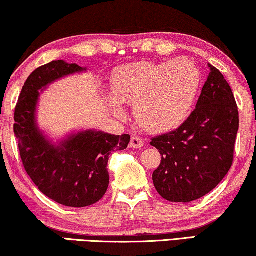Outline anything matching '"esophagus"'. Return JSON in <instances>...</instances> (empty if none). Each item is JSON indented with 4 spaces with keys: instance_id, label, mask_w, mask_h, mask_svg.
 <instances>
[{
    "instance_id": "esophagus-1",
    "label": "esophagus",
    "mask_w": 256,
    "mask_h": 256,
    "mask_svg": "<svg viewBox=\"0 0 256 256\" xmlns=\"http://www.w3.org/2000/svg\"><path fill=\"white\" fill-rule=\"evenodd\" d=\"M144 146V140L138 138V137H132L130 143H129V148L130 149H140Z\"/></svg>"
}]
</instances>
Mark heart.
Instances as JSON below:
<instances>
[{
  "mask_svg": "<svg viewBox=\"0 0 256 256\" xmlns=\"http://www.w3.org/2000/svg\"><path fill=\"white\" fill-rule=\"evenodd\" d=\"M201 84V72L187 58L164 64L135 62L116 70L113 96H107V102L118 116L124 114L120 102L134 104L140 127L152 134H164L188 120Z\"/></svg>",
  "mask_w": 256,
  "mask_h": 256,
  "instance_id": "b5f03b06",
  "label": "heart"
}]
</instances>
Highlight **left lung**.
Returning <instances> with one entry per match:
<instances>
[{
    "mask_svg": "<svg viewBox=\"0 0 256 256\" xmlns=\"http://www.w3.org/2000/svg\"><path fill=\"white\" fill-rule=\"evenodd\" d=\"M208 66L210 74L188 120L150 142L162 154L154 184L170 202L187 203L206 195L224 179L233 162L238 107L223 74Z\"/></svg>",
    "mask_w": 256,
    "mask_h": 256,
    "instance_id": "left-lung-1",
    "label": "left lung"
}]
</instances>
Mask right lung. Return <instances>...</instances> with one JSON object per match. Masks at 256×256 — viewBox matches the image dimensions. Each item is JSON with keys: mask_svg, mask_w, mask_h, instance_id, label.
I'll return each instance as SVG.
<instances>
[{"mask_svg": "<svg viewBox=\"0 0 256 256\" xmlns=\"http://www.w3.org/2000/svg\"><path fill=\"white\" fill-rule=\"evenodd\" d=\"M86 70L64 60L39 66L25 82L14 110V132L25 171L42 194L72 208L94 204L105 195L110 154L130 142L129 135L98 129H80L55 140L40 128V96L56 80Z\"/></svg>", "mask_w": 256, "mask_h": 256, "instance_id": "right-lung-1", "label": "right lung"}]
</instances>
